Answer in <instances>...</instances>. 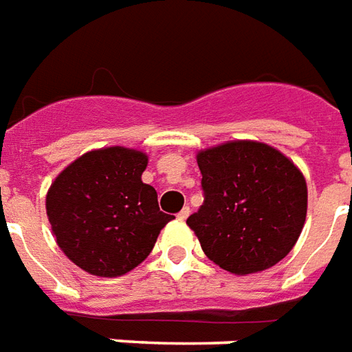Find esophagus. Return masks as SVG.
Listing matches in <instances>:
<instances>
[{"label": "esophagus", "instance_id": "esophagus-1", "mask_svg": "<svg viewBox=\"0 0 352 352\" xmlns=\"http://www.w3.org/2000/svg\"><path fill=\"white\" fill-rule=\"evenodd\" d=\"M188 216H190V207H184V209L177 214V218H179V220H186Z\"/></svg>", "mask_w": 352, "mask_h": 352}]
</instances>
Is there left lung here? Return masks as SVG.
<instances>
[{"label": "left lung", "mask_w": 352, "mask_h": 352, "mask_svg": "<svg viewBox=\"0 0 352 352\" xmlns=\"http://www.w3.org/2000/svg\"><path fill=\"white\" fill-rule=\"evenodd\" d=\"M205 201L186 223L205 256L235 276L263 272L293 250L308 212V186L272 145L233 140L196 156Z\"/></svg>", "instance_id": "8db88e82"}]
</instances>
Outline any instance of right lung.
Wrapping results in <instances>:
<instances>
[{
	"mask_svg": "<svg viewBox=\"0 0 352 352\" xmlns=\"http://www.w3.org/2000/svg\"><path fill=\"white\" fill-rule=\"evenodd\" d=\"M149 156L123 145L87 151L54 179L46 214L57 246L93 276L116 278L149 256L173 216L142 181Z\"/></svg>",
	"mask_w": 352,
	"mask_h": 352,
	"instance_id": "obj_1",
	"label": "right lung"
}]
</instances>
